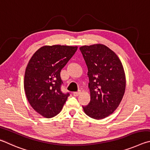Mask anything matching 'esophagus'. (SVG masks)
Here are the masks:
<instances>
[{
	"label": "esophagus",
	"instance_id": "esophagus-1",
	"mask_svg": "<svg viewBox=\"0 0 150 150\" xmlns=\"http://www.w3.org/2000/svg\"><path fill=\"white\" fill-rule=\"evenodd\" d=\"M80 93H81L80 91H76V92H74L73 95L74 96H78L80 94Z\"/></svg>",
	"mask_w": 150,
	"mask_h": 150
}]
</instances>
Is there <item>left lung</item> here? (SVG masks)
Wrapping results in <instances>:
<instances>
[{"mask_svg": "<svg viewBox=\"0 0 150 150\" xmlns=\"http://www.w3.org/2000/svg\"><path fill=\"white\" fill-rule=\"evenodd\" d=\"M88 67L90 102L82 106L85 113L99 120L119 107L125 94L126 78L119 58L102 44L80 47Z\"/></svg>", "mask_w": 150, "mask_h": 150, "instance_id": "obj_1", "label": "left lung"}]
</instances>
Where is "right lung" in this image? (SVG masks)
Listing matches in <instances>:
<instances>
[{"label":"right lung","mask_w":150,"mask_h":150,"mask_svg":"<svg viewBox=\"0 0 150 150\" xmlns=\"http://www.w3.org/2000/svg\"><path fill=\"white\" fill-rule=\"evenodd\" d=\"M78 47L43 46L31 57L26 67L24 90L33 109L45 118L61 111L69 93L61 91L60 71L76 51Z\"/></svg>","instance_id":"obj_1"}]
</instances>
